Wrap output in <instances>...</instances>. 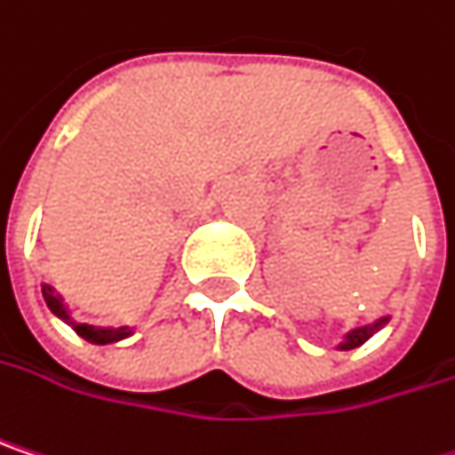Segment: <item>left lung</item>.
<instances>
[{"instance_id": "8db88e82", "label": "left lung", "mask_w": 455, "mask_h": 455, "mask_svg": "<svg viewBox=\"0 0 455 455\" xmlns=\"http://www.w3.org/2000/svg\"><path fill=\"white\" fill-rule=\"evenodd\" d=\"M386 323H388V317H380V320H375L372 325H364V328H354L351 333H347V341H344V344H341L339 349H354V347H362V344H364V341H367V339H370V336H372L375 331H380V328H383Z\"/></svg>"}]
</instances>
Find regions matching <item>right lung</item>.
Masks as SVG:
<instances>
[{
	"label": "right lung",
	"instance_id": "1",
	"mask_svg": "<svg viewBox=\"0 0 455 455\" xmlns=\"http://www.w3.org/2000/svg\"><path fill=\"white\" fill-rule=\"evenodd\" d=\"M41 291H44V299H46L49 310L54 312L57 317L67 320V323H72L69 312L64 307L62 297L54 291V286L44 283ZM72 328H75L85 341H91V344H111V341H122V339L130 336V328H96V325H88V323H72Z\"/></svg>",
	"mask_w": 455,
	"mask_h": 455
}]
</instances>
